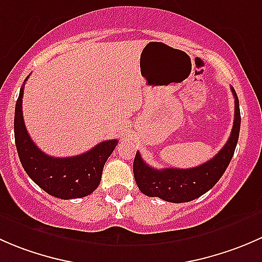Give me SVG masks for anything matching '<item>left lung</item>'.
Instances as JSON below:
<instances>
[{"instance_id": "8db88e82", "label": "left lung", "mask_w": 262, "mask_h": 262, "mask_svg": "<svg viewBox=\"0 0 262 262\" xmlns=\"http://www.w3.org/2000/svg\"><path fill=\"white\" fill-rule=\"evenodd\" d=\"M234 96V120L231 136L224 147L208 162L192 168H162L148 166L137 152L133 162V172L139 190L147 196H156L170 203H187L209 191L228 167L239 136L241 113L236 91Z\"/></svg>"}]
</instances>
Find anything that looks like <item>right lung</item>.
<instances>
[{"label": "right lung", "mask_w": 262, "mask_h": 262, "mask_svg": "<svg viewBox=\"0 0 262 262\" xmlns=\"http://www.w3.org/2000/svg\"><path fill=\"white\" fill-rule=\"evenodd\" d=\"M23 95L24 87H21L15 106V143L21 165L29 178L44 191L59 199L83 198L94 192L101 181L105 162L114 152L118 141H104L73 157L57 158L46 155L31 141L25 128Z\"/></svg>", "instance_id": "add662e5"}]
</instances>
